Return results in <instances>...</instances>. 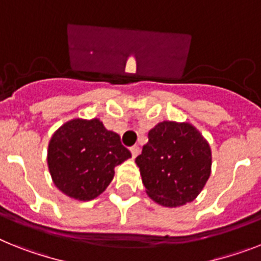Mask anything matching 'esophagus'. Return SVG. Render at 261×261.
<instances>
[{"mask_svg":"<svg viewBox=\"0 0 261 261\" xmlns=\"http://www.w3.org/2000/svg\"><path fill=\"white\" fill-rule=\"evenodd\" d=\"M131 154H133V158H137L138 154L141 152V148H139V146H133V147L130 148Z\"/></svg>","mask_w":261,"mask_h":261,"instance_id":"1","label":"esophagus"}]
</instances>
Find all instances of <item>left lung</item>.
I'll return each instance as SVG.
<instances>
[{
  "mask_svg": "<svg viewBox=\"0 0 261 261\" xmlns=\"http://www.w3.org/2000/svg\"><path fill=\"white\" fill-rule=\"evenodd\" d=\"M146 194L163 207H180L201 192L211 175L208 142L188 122L163 120L148 131L135 159Z\"/></svg>",
  "mask_w": 261,
  "mask_h": 261,
  "instance_id": "1",
  "label": "left lung"
}]
</instances>
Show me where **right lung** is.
Listing matches in <instances>:
<instances>
[{
  "mask_svg": "<svg viewBox=\"0 0 261 261\" xmlns=\"http://www.w3.org/2000/svg\"><path fill=\"white\" fill-rule=\"evenodd\" d=\"M131 152L117 133L109 131L98 118H75L53 134L47 166L56 187L75 200H93L114 178V168Z\"/></svg>",
  "mask_w": 261,
  "mask_h": 261,
  "instance_id": "obj_1",
  "label": "right lung"
}]
</instances>
